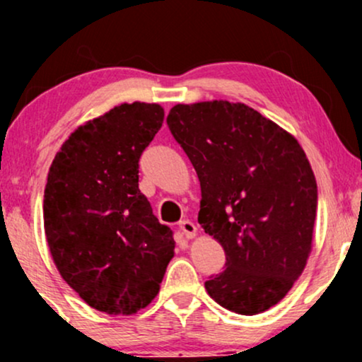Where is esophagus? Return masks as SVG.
<instances>
[{"label":"esophagus","mask_w":362,"mask_h":362,"mask_svg":"<svg viewBox=\"0 0 362 362\" xmlns=\"http://www.w3.org/2000/svg\"><path fill=\"white\" fill-rule=\"evenodd\" d=\"M178 228H180L182 235H184L187 240H192V238H195V235H197V226H195L192 221H189V219H185V221H180Z\"/></svg>","instance_id":"34e87169"}]
</instances>
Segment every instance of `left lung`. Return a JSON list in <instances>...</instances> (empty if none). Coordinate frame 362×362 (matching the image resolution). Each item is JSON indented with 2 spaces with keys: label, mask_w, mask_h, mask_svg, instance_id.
Listing matches in <instances>:
<instances>
[{
  "label": "left lung",
  "mask_w": 362,
  "mask_h": 362,
  "mask_svg": "<svg viewBox=\"0 0 362 362\" xmlns=\"http://www.w3.org/2000/svg\"><path fill=\"white\" fill-rule=\"evenodd\" d=\"M167 124L201 182L199 224L223 247L226 269L204 282L223 308L257 315L305 271L318 192L296 138L240 102L178 103Z\"/></svg>",
  "instance_id": "8db88e82"
}]
</instances>
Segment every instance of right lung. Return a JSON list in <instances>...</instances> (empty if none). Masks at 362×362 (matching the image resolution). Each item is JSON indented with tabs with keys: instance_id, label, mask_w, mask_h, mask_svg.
<instances>
[{
	"instance_id": "add662e5",
	"label": "right lung",
	"mask_w": 362,
	"mask_h": 362,
	"mask_svg": "<svg viewBox=\"0 0 362 362\" xmlns=\"http://www.w3.org/2000/svg\"><path fill=\"white\" fill-rule=\"evenodd\" d=\"M165 110L120 103L71 132L44 190V230L61 277L91 308L132 315L155 300L173 233L139 190V158Z\"/></svg>"
}]
</instances>
